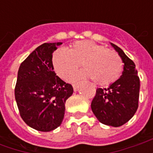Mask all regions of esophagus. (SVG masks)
Listing matches in <instances>:
<instances>
[{"instance_id": "esophagus-1", "label": "esophagus", "mask_w": 153, "mask_h": 153, "mask_svg": "<svg viewBox=\"0 0 153 153\" xmlns=\"http://www.w3.org/2000/svg\"><path fill=\"white\" fill-rule=\"evenodd\" d=\"M78 87H79V83H74V84H73V88H74V90L75 91V92H76L77 90H78Z\"/></svg>"}]
</instances>
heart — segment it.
I'll return each instance as SVG.
<instances>
[{
    "mask_svg": "<svg viewBox=\"0 0 153 153\" xmlns=\"http://www.w3.org/2000/svg\"><path fill=\"white\" fill-rule=\"evenodd\" d=\"M84 68L70 77V81L93 78L99 85L115 82L122 70V61L115 51L91 41H79L68 51L57 49L52 56V65L57 75L65 79L79 67Z\"/></svg>",
    "mask_w": 153,
    "mask_h": 153,
    "instance_id": "obj_1",
    "label": "heart"
}]
</instances>
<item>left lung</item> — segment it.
Masks as SVG:
<instances>
[{
    "instance_id": "obj_1",
    "label": "left lung",
    "mask_w": 153,
    "mask_h": 153,
    "mask_svg": "<svg viewBox=\"0 0 153 153\" xmlns=\"http://www.w3.org/2000/svg\"><path fill=\"white\" fill-rule=\"evenodd\" d=\"M111 45L121 58L123 72L107 88L97 89L91 108L101 123L119 127L128 122L138 109L140 81L134 61L116 45Z\"/></svg>"
}]
</instances>
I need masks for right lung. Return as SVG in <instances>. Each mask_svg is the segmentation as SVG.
<instances>
[{
    "label": "right lung",
    "instance_id": "obj_1",
    "mask_svg": "<svg viewBox=\"0 0 153 153\" xmlns=\"http://www.w3.org/2000/svg\"><path fill=\"white\" fill-rule=\"evenodd\" d=\"M62 42L43 43L20 65L15 96L24 121L31 128L49 132L62 123L65 102L73 87L57 76L52 53Z\"/></svg>",
    "mask_w": 153,
    "mask_h": 153
}]
</instances>
